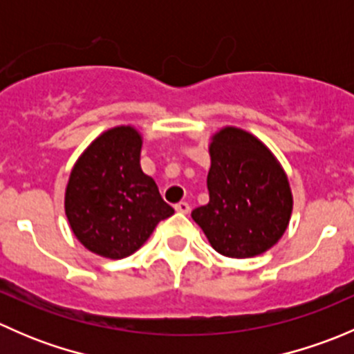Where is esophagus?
Segmentation results:
<instances>
[{
  "mask_svg": "<svg viewBox=\"0 0 354 354\" xmlns=\"http://www.w3.org/2000/svg\"><path fill=\"white\" fill-rule=\"evenodd\" d=\"M174 209H176L178 212H181V214H188V212H190V203H188V202H178L176 205H174Z\"/></svg>",
  "mask_w": 354,
  "mask_h": 354,
  "instance_id": "34e87169",
  "label": "esophagus"
}]
</instances>
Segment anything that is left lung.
<instances>
[{"label": "left lung", "instance_id": "8db88e82", "mask_svg": "<svg viewBox=\"0 0 354 354\" xmlns=\"http://www.w3.org/2000/svg\"><path fill=\"white\" fill-rule=\"evenodd\" d=\"M209 152V202L192 217L221 255L248 259L267 252L291 217L286 173L259 138L240 128L214 135Z\"/></svg>", "mask_w": 354, "mask_h": 354}]
</instances>
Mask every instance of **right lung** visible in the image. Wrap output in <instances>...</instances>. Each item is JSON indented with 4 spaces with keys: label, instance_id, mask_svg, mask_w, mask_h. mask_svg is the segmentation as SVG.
<instances>
[{
    "label": "right lung",
    "instance_id": "add662e5",
    "mask_svg": "<svg viewBox=\"0 0 354 354\" xmlns=\"http://www.w3.org/2000/svg\"><path fill=\"white\" fill-rule=\"evenodd\" d=\"M142 137L116 127L95 138L73 166L65 212L77 240L106 259L137 252L159 221L173 216L156 181L140 167Z\"/></svg>",
    "mask_w": 354,
    "mask_h": 354
}]
</instances>
